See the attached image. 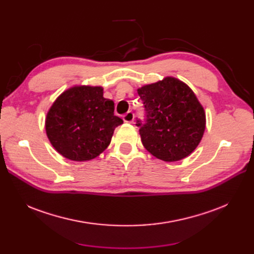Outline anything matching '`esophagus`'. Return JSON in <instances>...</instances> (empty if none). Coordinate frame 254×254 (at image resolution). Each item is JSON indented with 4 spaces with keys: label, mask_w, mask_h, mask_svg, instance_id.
<instances>
[{
    "label": "esophagus",
    "mask_w": 254,
    "mask_h": 254,
    "mask_svg": "<svg viewBox=\"0 0 254 254\" xmlns=\"http://www.w3.org/2000/svg\"><path fill=\"white\" fill-rule=\"evenodd\" d=\"M123 120L126 123H132L134 120V114L132 111H128L126 114H124V117H123Z\"/></svg>",
    "instance_id": "1"
}]
</instances>
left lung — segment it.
<instances>
[{"label": "left lung", "instance_id": "1", "mask_svg": "<svg viewBox=\"0 0 254 254\" xmlns=\"http://www.w3.org/2000/svg\"><path fill=\"white\" fill-rule=\"evenodd\" d=\"M144 104L145 121L136 119L144 147L165 162L182 160L200 143L205 113L186 83L166 77L137 89Z\"/></svg>", "mask_w": 254, "mask_h": 254}]
</instances>
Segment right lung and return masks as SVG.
Masks as SVG:
<instances>
[{"label":"right lung","mask_w":254,"mask_h":254,"mask_svg":"<svg viewBox=\"0 0 254 254\" xmlns=\"http://www.w3.org/2000/svg\"><path fill=\"white\" fill-rule=\"evenodd\" d=\"M102 87L79 86L64 92L53 104L45 130L53 147L73 161L96 158L111 142L123 120L114 115V103Z\"/></svg>","instance_id":"right-lung-1"}]
</instances>
